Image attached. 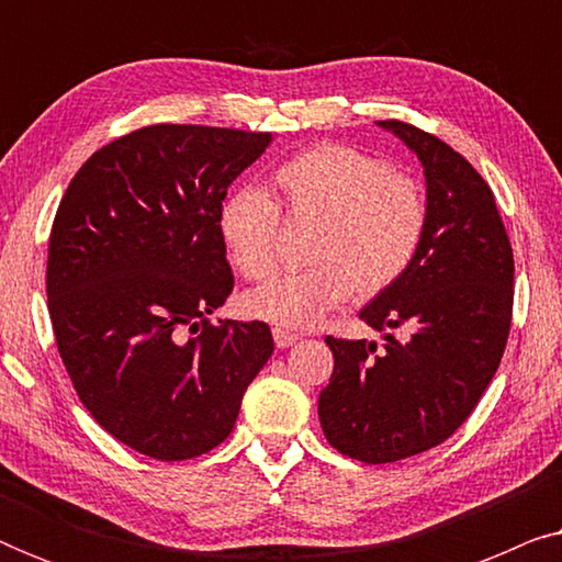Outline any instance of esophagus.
Here are the masks:
<instances>
[{
    "instance_id": "obj_1",
    "label": "esophagus",
    "mask_w": 562,
    "mask_h": 562,
    "mask_svg": "<svg viewBox=\"0 0 562 562\" xmlns=\"http://www.w3.org/2000/svg\"><path fill=\"white\" fill-rule=\"evenodd\" d=\"M273 342H276V348H279V350H286V348H291V345L299 342V335L289 333V329L276 327L273 329Z\"/></svg>"
}]
</instances>
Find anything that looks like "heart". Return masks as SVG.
I'll list each match as a JSON object with an SVG mask.
<instances>
[{
  "label": "heart",
  "instance_id": "obj_1",
  "mask_svg": "<svg viewBox=\"0 0 562 562\" xmlns=\"http://www.w3.org/2000/svg\"><path fill=\"white\" fill-rule=\"evenodd\" d=\"M273 199L258 187H237L222 199L217 233L229 263L248 281L276 271L281 212L312 222L304 271L283 273L240 299L252 319L304 329L350 296L373 299L394 286L417 258L427 229V196L412 176L381 158L327 143L273 168Z\"/></svg>",
  "mask_w": 562,
  "mask_h": 562
}]
</instances>
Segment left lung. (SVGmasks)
Instances as JSON below:
<instances>
[{"label": "left lung", "mask_w": 562, "mask_h": 562, "mask_svg": "<svg viewBox=\"0 0 562 562\" xmlns=\"http://www.w3.org/2000/svg\"><path fill=\"white\" fill-rule=\"evenodd\" d=\"M379 125L425 168V240L409 271L360 310L383 333L381 350L325 337L335 371L319 394L327 442L373 465L419 456L471 417L502 363L514 304L512 243L483 176L425 130Z\"/></svg>", "instance_id": "1"}]
</instances>
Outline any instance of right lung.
<instances>
[{
	"instance_id": "1",
	"label": "right lung",
	"mask_w": 562,
	"mask_h": 562,
	"mask_svg": "<svg viewBox=\"0 0 562 562\" xmlns=\"http://www.w3.org/2000/svg\"><path fill=\"white\" fill-rule=\"evenodd\" d=\"M271 140L140 127L99 148L58 204L45 271L58 352L91 417L148 458L217 448L273 352L266 322L206 319L235 286L217 210Z\"/></svg>"
}]
</instances>
